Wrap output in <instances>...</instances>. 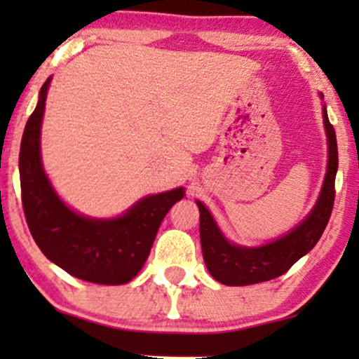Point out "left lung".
Wrapping results in <instances>:
<instances>
[{
	"instance_id": "1",
	"label": "left lung",
	"mask_w": 359,
	"mask_h": 359,
	"mask_svg": "<svg viewBox=\"0 0 359 359\" xmlns=\"http://www.w3.org/2000/svg\"><path fill=\"white\" fill-rule=\"evenodd\" d=\"M324 126L327 133L329 160L323 192L307 219L299 224L294 231L259 248H241L224 240L204 204L197 203L201 212L199 233L204 262L217 282L224 285H251V283L277 278L290 270V266L299 258H302L317 245L331 217L336 196L337 142L336 131L329 123L325 108Z\"/></svg>"
}]
</instances>
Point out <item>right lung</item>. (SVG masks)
Listing matches in <instances>:
<instances>
[{"instance_id": "1", "label": "right lung", "mask_w": 359, "mask_h": 359, "mask_svg": "<svg viewBox=\"0 0 359 359\" xmlns=\"http://www.w3.org/2000/svg\"><path fill=\"white\" fill-rule=\"evenodd\" d=\"M50 79L25 126L20 147V185L28 229L42 253L62 270L86 282L121 285L137 277L150 255L160 222L184 189L145 197L118 219L79 216L53 192L40 160V126Z\"/></svg>"}]
</instances>
